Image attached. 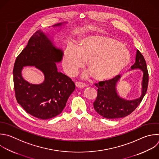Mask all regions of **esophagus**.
I'll list each match as a JSON object with an SVG mask.
<instances>
[{"instance_id":"1","label":"esophagus","mask_w":159,"mask_h":159,"mask_svg":"<svg viewBox=\"0 0 159 159\" xmlns=\"http://www.w3.org/2000/svg\"><path fill=\"white\" fill-rule=\"evenodd\" d=\"M75 86L77 87V88H80V89H82V88H84L87 86L86 84L82 83V82H75Z\"/></svg>"}]
</instances>
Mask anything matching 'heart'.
I'll return each mask as SVG.
<instances>
[{
  "mask_svg": "<svg viewBox=\"0 0 159 159\" xmlns=\"http://www.w3.org/2000/svg\"><path fill=\"white\" fill-rule=\"evenodd\" d=\"M126 46L109 37L93 35L80 37L74 46H67L64 52L62 64L69 76L74 75L82 67L84 61L93 79L103 81L111 79L124 69L130 61Z\"/></svg>",
  "mask_w": 159,
  "mask_h": 159,
  "instance_id": "obj_1",
  "label": "heart"
}]
</instances>
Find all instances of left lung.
<instances>
[{"label":"left lung","mask_w":159,"mask_h":159,"mask_svg":"<svg viewBox=\"0 0 159 159\" xmlns=\"http://www.w3.org/2000/svg\"><path fill=\"white\" fill-rule=\"evenodd\" d=\"M137 69L143 72L142 94L139 98L129 100L118 95L116 85L120 79V75L95 84L98 89L93 107L99 115L109 119L122 118L130 114L139 106L146 93L148 82V73L145 60L139 50L136 52L135 62L131 66L132 70Z\"/></svg>","instance_id":"8db88e82"}]
</instances>
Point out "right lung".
<instances>
[{"mask_svg": "<svg viewBox=\"0 0 159 159\" xmlns=\"http://www.w3.org/2000/svg\"><path fill=\"white\" fill-rule=\"evenodd\" d=\"M63 54L62 50L39 30L16 58L13 69L16 97L22 107L35 117L47 120L60 114L75 89L71 79L57 70L56 63L61 62ZM26 66H35L44 74L42 84H30L23 78L21 70Z\"/></svg>", "mask_w": 159, "mask_h": 159, "instance_id": "obj_1", "label": "right lung"}]
</instances>
